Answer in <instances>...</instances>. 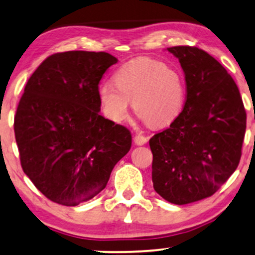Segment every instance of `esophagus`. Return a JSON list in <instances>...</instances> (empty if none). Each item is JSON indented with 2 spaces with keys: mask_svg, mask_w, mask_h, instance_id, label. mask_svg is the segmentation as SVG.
Instances as JSON below:
<instances>
[{
  "mask_svg": "<svg viewBox=\"0 0 255 255\" xmlns=\"http://www.w3.org/2000/svg\"><path fill=\"white\" fill-rule=\"evenodd\" d=\"M147 142V138L143 135H135L134 136V143L136 145H144Z\"/></svg>",
  "mask_w": 255,
  "mask_h": 255,
  "instance_id": "34e87169",
  "label": "esophagus"
}]
</instances>
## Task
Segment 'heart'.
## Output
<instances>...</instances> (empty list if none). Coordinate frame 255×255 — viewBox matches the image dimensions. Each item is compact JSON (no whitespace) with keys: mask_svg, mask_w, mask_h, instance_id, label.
Here are the masks:
<instances>
[{"mask_svg":"<svg viewBox=\"0 0 255 255\" xmlns=\"http://www.w3.org/2000/svg\"><path fill=\"white\" fill-rule=\"evenodd\" d=\"M115 85L102 83L98 96L105 116L121 121L132 109L144 123L161 127L175 119L183 105L181 77L172 67L150 58H136L124 64L115 74Z\"/></svg>","mask_w":255,"mask_h":255,"instance_id":"heart-1","label":"heart"}]
</instances>
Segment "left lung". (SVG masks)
<instances>
[{"mask_svg":"<svg viewBox=\"0 0 255 255\" xmlns=\"http://www.w3.org/2000/svg\"><path fill=\"white\" fill-rule=\"evenodd\" d=\"M187 83L183 110L169 128L150 138L152 182L165 200L185 205L218 191L242 157L246 111L227 70L197 47L167 48Z\"/></svg>","mask_w":255,"mask_h":255,"instance_id":"left-lung-1","label":"left lung"}]
</instances>
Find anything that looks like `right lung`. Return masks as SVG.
Returning <instances> with one entry per match:
<instances>
[{"instance_id": "add662e5", "label": "right lung", "mask_w": 255, "mask_h": 255, "mask_svg": "<svg viewBox=\"0 0 255 255\" xmlns=\"http://www.w3.org/2000/svg\"><path fill=\"white\" fill-rule=\"evenodd\" d=\"M117 62L103 51L58 52L26 83L13 124L20 164L54 203L94 198L130 150V131L100 115L98 85Z\"/></svg>"}]
</instances>
